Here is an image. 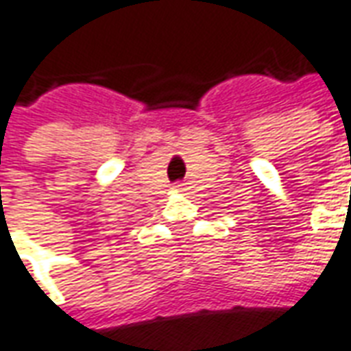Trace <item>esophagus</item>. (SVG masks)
Here are the masks:
<instances>
[{
  "label": "esophagus",
  "instance_id": "1",
  "mask_svg": "<svg viewBox=\"0 0 351 351\" xmlns=\"http://www.w3.org/2000/svg\"><path fill=\"white\" fill-rule=\"evenodd\" d=\"M176 190H180V192H182V184H178V186H176Z\"/></svg>",
  "mask_w": 351,
  "mask_h": 351
}]
</instances>
